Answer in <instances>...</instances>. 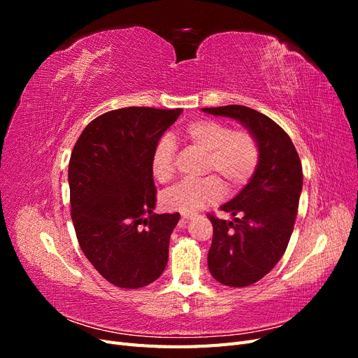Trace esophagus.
<instances>
[{
    "instance_id": "1",
    "label": "esophagus",
    "mask_w": 358,
    "mask_h": 358,
    "mask_svg": "<svg viewBox=\"0 0 358 358\" xmlns=\"http://www.w3.org/2000/svg\"><path fill=\"white\" fill-rule=\"evenodd\" d=\"M192 218V215H182V221H188Z\"/></svg>"
}]
</instances>
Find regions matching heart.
Returning a JSON list of instances; mask_svg holds the SVG:
<instances>
[{"label":"heart","mask_w":358,"mask_h":358,"mask_svg":"<svg viewBox=\"0 0 358 358\" xmlns=\"http://www.w3.org/2000/svg\"><path fill=\"white\" fill-rule=\"evenodd\" d=\"M189 142L208 152L206 173H215L227 183L230 191L239 189L251 179L258 164V145L248 131H231L225 125L212 119L191 122L187 129ZM175 143L169 137L159 140L152 154V171L158 182L166 183L175 175ZM218 177V178H219ZM215 176L203 180H185L162 192L161 204L167 210L192 215L222 199L224 187Z\"/></svg>","instance_id":"obj_1"}]
</instances>
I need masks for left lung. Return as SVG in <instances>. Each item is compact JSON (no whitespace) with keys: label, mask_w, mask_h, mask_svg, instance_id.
I'll use <instances>...</instances> for the list:
<instances>
[{"label":"left lung","mask_w":358,"mask_h":358,"mask_svg":"<svg viewBox=\"0 0 358 358\" xmlns=\"http://www.w3.org/2000/svg\"><path fill=\"white\" fill-rule=\"evenodd\" d=\"M201 110L234 119L258 145L254 175L236 197L221 206L233 216L231 221L209 215L213 225L208 255L210 275L227 287H248L264 278L288 246L303 187L301 162L288 134L268 116L237 104Z\"/></svg>","instance_id":"obj_1"}]
</instances>
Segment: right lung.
Instances as JSON below:
<instances>
[{
	"label": "right lung",
	"instance_id": "obj_1",
	"mask_svg": "<svg viewBox=\"0 0 358 358\" xmlns=\"http://www.w3.org/2000/svg\"><path fill=\"white\" fill-rule=\"evenodd\" d=\"M180 113L154 107L107 112L88 124L73 148L69 185L76 236L96 272L116 287H146L167 266L180 215L154 213L152 154Z\"/></svg>",
	"mask_w": 358,
	"mask_h": 358
}]
</instances>
